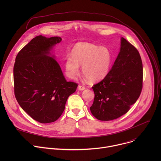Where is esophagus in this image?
<instances>
[{"instance_id":"esophagus-1","label":"esophagus","mask_w":161,"mask_h":161,"mask_svg":"<svg viewBox=\"0 0 161 161\" xmlns=\"http://www.w3.org/2000/svg\"><path fill=\"white\" fill-rule=\"evenodd\" d=\"M78 88L79 90H83L85 89V86H83V85H80Z\"/></svg>"}]
</instances>
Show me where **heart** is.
Segmentation results:
<instances>
[{"label": "heart", "instance_id": "b5f03b06", "mask_svg": "<svg viewBox=\"0 0 161 161\" xmlns=\"http://www.w3.org/2000/svg\"><path fill=\"white\" fill-rule=\"evenodd\" d=\"M113 57L106 47L88 42H81L74 47L71 56L65 60V69L67 76L74 79L82 65L83 75L90 81L95 82L103 79L109 73Z\"/></svg>", "mask_w": 161, "mask_h": 161}]
</instances>
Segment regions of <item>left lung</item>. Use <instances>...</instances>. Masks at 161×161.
Returning a JSON list of instances; mask_svg holds the SVG:
<instances>
[{
	"mask_svg": "<svg viewBox=\"0 0 161 161\" xmlns=\"http://www.w3.org/2000/svg\"><path fill=\"white\" fill-rule=\"evenodd\" d=\"M143 64L139 52L124 37L111 70L94 85L95 97L90 108L98 120L109 121L125 114L139 98L143 88Z\"/></svg>",
	"mask_w": 161,
	"mask_h": 161,
	"instance_id": "left-lung-1",
	"label": "left lung"
}]
</instances>
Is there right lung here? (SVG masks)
<instances>
[{
    "label": "right lung",
    "instance_id": "obj_1",
    "mask_svg": "<svg viewBox=\"0 0 161 161\" xmlns=\"http://www.w3.org/2000/svg\"><path fill=\"white\" fill-rule=\"evenodd\" d=\"M61 40L36 36L18 52L14 65L15 97L30 117L42 124L53 122L61 116L68 97L78 85L67 81L58 62L49 56Z\"/></svg>",
    "mask_w": 161,
    "mask_h": 161
}]
</instances>
